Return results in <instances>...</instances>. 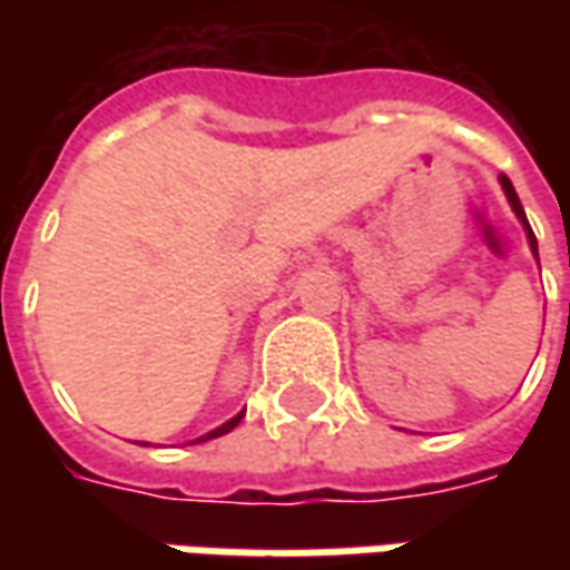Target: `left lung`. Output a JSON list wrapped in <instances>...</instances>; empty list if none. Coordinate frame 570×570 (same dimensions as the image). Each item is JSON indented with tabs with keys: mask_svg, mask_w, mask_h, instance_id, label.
Here are the masks:
<instances>
[{
	"mask_svg": "<svg viewBox=\"0 0 570 570\" xmlns=\"http://www.w3.org/2000/svg\"><path fill=\"white\" fill-rule=\"evenodd\" d=\"M501 180V189H504V196H508V203H511V208H514V215L520 218V225H523V230H527V240H530V250H533V256H537L539 263V247H537V234H533V228H530V222H527V212H523V206H520V199H517V189L514 184L501 174L498 177Z\"/></svg>",
	"mask_w": 570,
	"mask_h": 570,
	"instance_id": "left-lung-1",
	"label": "left lung"
}]
</instances>
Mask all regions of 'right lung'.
<instances>
[{
    "instance_id": "add662e5",
    "label": "right lung",
    "mask_w": 570,
    "mask_h": 570,
    "mask_svg": "<svg viewBox=\"0 0 570 570\" xmlns=\"http://www.w3.org/2000/svg\"><path fill=\"white\" fill-rule=\"evenodd\" d=\"M240 419H244V412H237V415H234V419H228L225 425L212 428L208 434H203V438H196V444H203V441H212V438H222V434H228V431H234V428L240 425Z\"/></svg>"
}]
</instances>
